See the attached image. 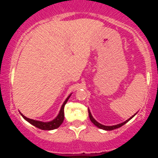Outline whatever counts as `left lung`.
<instances>
[{
	"instance_id": "left-lung-1",
	"label": "left lung",
	"mask_w": 158,
	"mask_h": 158,
	"mask_svg": "<svg viewBox=\"0 0 158 158\" xmlns=\"http://www.w3.org/2000/svg\"><path fill=\"white\" fill-rule=\"evenodd\" d=\"M89 118H90L91 122H92V123H93L94 125H95V126H97V127H98V128H101V129H103V130L111 131V130H114V129L118 128H120V127H122V125H124L125 123H127V122H128V121L130 120V119H131L132 118H133L135 115L132 116L131 118H130L128 119V120L125 121V122H123V123L118 124V125H113V126H106V125H101V124H100V123H98V122H96V121H95V119L93 118V117H92V114H91V112H90V111H89Z\"/></svg>"
}]
</instances>
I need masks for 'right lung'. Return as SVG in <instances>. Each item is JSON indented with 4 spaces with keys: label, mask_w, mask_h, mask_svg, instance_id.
Here are the masks:
<instances>
[{
    "label": "right lung",
    "mask_w": 158,
    "mask_h": 158,
    "mask_svg": "<svg viewBox=\"0 0 158 158\" xmlns=\"http://www.w3.org/2000/svg\"><path fill=\"white\" fill-rule=\"evenodd\" d=\"M70 95L67 97V98L66 99V101L64 102V103L63 104L62 106L61 109H60V113L59 114L57 115V117L54 120L51 121V122H40V121H36V120H33V119H30L27 118V117H25L23 114H22L21 113V115L23 116V118L25 119L26 121H27L29 123L33 125V126L36 127V128H40V129H42V130H53V129H56L61 125V124L63 122V120H64V107H65V105L66 104L67 102L68 99L69 98Z\"/></svg>",
    "instance_id": "right-lung-1"
}]
</instances>
